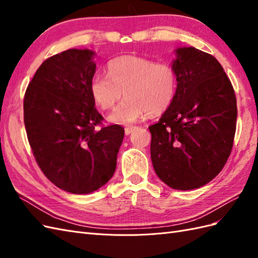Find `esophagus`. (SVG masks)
I'll return each mask as SVG.
<instances>
[{
  "label": "esophagus",
  "mask_w": 258,
  "mask_h": 258,
  "mask_svg": "<svg viewBox=\"0 0 258 258\" xmlns=\"http://www.w3.org/2000/svg\"><path fill=\"white\" fill-rule=\"evenodd\" d=\"M137 127H134V126H129V127H126L124 128V134H126V136H129L132 131L136 130Z\"/></svg>",
  "instance_id": "34e87169"
}]
</instances>
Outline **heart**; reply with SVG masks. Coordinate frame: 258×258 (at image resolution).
I'll use <instances>...</instances> for the list:
<instances>
[{
  "label": "heart",
  "mask_w": 258,
  "mask_h": 258,
  "mask_svg": "<svg viewBox=\"0 0 258 258\" xmlns=\"http://www.w3.org/2000/svg\"><path fill=\"white\" fill-rule=\"evenodd\" d=\"M108 75L96 74L90 91L96 103L111 110L121 99L126 100L108 116L114 123L136 122L146 113L152 116L167 111L176 92V74L168 63L138 56L118 57L107 64Z\"/></svg>",
  "instance_id": "heart-1"
}]
</instances>
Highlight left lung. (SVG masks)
<instances>
[{"instance_id": "8db88e82", "label": "left lung", "mask_w": 258, "mask_h": 258, "mask_svg": "<svg viewBox=\"0 0 258 258\" xmlns=\"http://www.w3.org/2000/svg\"><path fill=\"white\" fill-rule=\"evenodd\" d=\"M176 92L159 121L148 127L156 174L173 189L206 185L221 172L233 145L237 100L223 67L195 47L174 50Z\"/></svg>"}]
</instances>
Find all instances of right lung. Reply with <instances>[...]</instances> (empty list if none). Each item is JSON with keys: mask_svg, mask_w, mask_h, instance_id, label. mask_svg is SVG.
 <instances>
[{"mask_svg": "<svg viewBox=\"0 0 258 258\" xmlns=\"http://www.w3.org/2000/svg\"><path fill=\"white\" fill-rule=\"evenodd\" d=\"M95 54L73 48L46 59L23 100L27 136L38 167L59 188L79 195L110 181L124 136L119 124L96 129L103 117L90 91Z\"/></svg>", "mask_w": 258, "mask_h": 258, "instance_id": "right-lung-1", "label": "right lung"}]
</instances>
